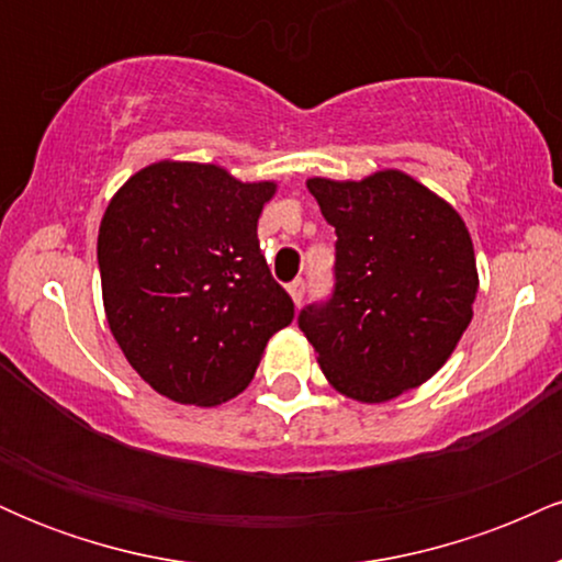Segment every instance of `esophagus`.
<instances>
[{"mask_svg": "<svg viewBox=\"0 0 562 562\" xmlns=\"http://www.w3.org/2000/svg\"><path fill=\"white\" fill-rule=\"evenodd\" d=\"M288 293H290V299H293L295 303H301L303 301V295H306V282L303 280H293L288 285Z\"/></svg>", "mask_w": 562, "mask_h": 562, "instance_id": "1", "label": "esophagus"}]
</instances>
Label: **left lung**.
Instances as JSON below:
<instances>
[{"label": "left lung", "mask_w": 562, "mask_h": 562, "mask_svg": "<svg viewBox=\"0 0 562 562\" xmlns=\"http://www.w3.org/2000/svg\"><path fill=\"white\" fill-rule=\"evenodd\" d=\"M335 235V285L299 327L333 389L380 404L434 378L473 319L479 272L460 214L402 171L308 179Z\"/></svg>", "instance_id": "left-lung-1"}]
</instances>
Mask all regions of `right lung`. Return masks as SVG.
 <instances>
[{
    "mask_svg": "<svg viewBox=\"0 0 562 562\" xmlns=\"http://www.w3.org/2000/svg\"><path fill=\"white\" fill-rule=\"evenodd\" d=\"M274 190L214 164L160 160L108 203L97 237L105 317L160 396L198 406L237 396L267 340L293 322L256 232Z\"/></svg>",
    "mask_w": 562,
    "mask_h": 562,
    "instance_id": "obj_1",
    "label": "right lung"
}]
</instances>
